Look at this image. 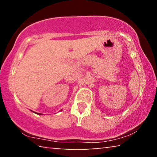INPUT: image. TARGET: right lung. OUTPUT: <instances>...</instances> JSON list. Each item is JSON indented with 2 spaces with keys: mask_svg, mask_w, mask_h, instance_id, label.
<instances>
[{
  "mask_svg": "<svg viewBox=\"0 0 157 157\" xmlns=\"http://www.w3.org/2000/svg\"><path fill=\"white\" fill-rule=\"evenodd\" d=\"M37 114H41V113H37Z\"/></svg>",
  "mask_w": 157,
  "mask_h": 157,
  "instance_id": "add662e5",
  "label": "right lung"
}]
</instances>
